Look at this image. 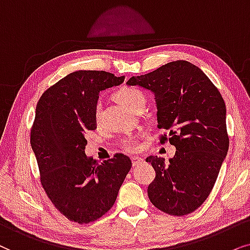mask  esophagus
<instances>
[{"label":"esophagus","instance_id":"1","mask_svg":"<svg viewBox=\"0 0 250 250\" xmlns=\"http://www.w3.org/2000/svg\"><path fill=\"white\" fill-rule=\"evenodd\" d=\"M143 161H144V159H143V158H138V156H136V158H132V159H131L132 166H134V167H137V166L142 165Z\"/></svg>","mask_w":250,"mask_h":250}]
</instances>
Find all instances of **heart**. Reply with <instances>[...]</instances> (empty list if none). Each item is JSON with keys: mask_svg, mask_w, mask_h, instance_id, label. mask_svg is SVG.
I'll list each match as a JSON object with an SVG mask.
<instances>
[{"mask_svg": "<svg viewBox=\"0 0 250 250\" xmlns=\"http://www.w3.org/2000/svg\"><path fill=\"white\" fill-rule=\"evenodd\" d=\"M113 98L119 104L127 107L130 111H137L139 108H144L145 95L139 89L131 88V86H123L114 92ZM101 118V105H97L95 108V121L98 122ZM122 148L125 151L135 153L139 149V139L137 136H130L122 142Z\"/></svg>", "mask_w": 250, "mask_h": 250, "instance_id": "obj_1", "label": "heart"}]
</instances>
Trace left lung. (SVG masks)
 Returning a JSON list of instances; mask_svg holds the SVG:
<instances>
[{
    "label": "left lung",
    "mask_w": 250,
    "mask_h": 250,
    "mask_svg": "<svg viewBox=\"0 0 250 250\" xmlns=\"http://www.w3.org/2000/svg\"><path fill=\"white\" fill-rule=\"evenodd\" d=\"M128 85H141L155 96L160 143L176 147L174 158L148 156L155 178L149 200L166 214H191L214 188L229 149L226 107L221 92L198 66L186 61L168 62L145 75L132 76Z\"/></svg>",
    "instance_id": "8db88e82"
}]
</instances>
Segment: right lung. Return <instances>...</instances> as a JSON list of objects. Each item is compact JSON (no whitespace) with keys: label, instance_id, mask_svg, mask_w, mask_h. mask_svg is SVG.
<instances>
[{"label":"right lung","instance_id":"obj_1","mask_svg":"<svg viewBox=\"0 0 250 250\" xmlns=\"http://www.w3.org/2000/svg\"><path fill=\"white\" fill-rule=\"evenodd\" d=\"M104 71H76L50 86L36 105L31 145L40 181L51 202L66 218L90 223L105 215L131 168L129 156L116 153L97 162L84 153V135L95 130L99 91L119 85Z\"/></svg>","mask_w":250,"mask_h":250}]
</instances>
